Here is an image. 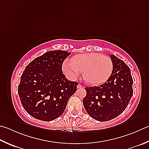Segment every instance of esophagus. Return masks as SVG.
<instances>
[{
    "label": "esophagus",
    "instance_id": "1",
    "mask_svg": "<svg viewBox=\"0 0 149 149\" xmlns=\"http://www.w3.org/2000/svg\"><path fill=\"white\" fill-rule=\"evenodd\" d=\"M77 86V88H80L83 87V85H81V84H79V85H78Z\"/></svg>",
    "mask_w": 149,
    "mask_h": 149
}]
</instances>
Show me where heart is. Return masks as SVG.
Listing matches in <instances>:
<instances>
[{
	"label": "heart",
	"mask_w": 149,
	"mask_h": 149,
	"mask_svg": "<svg viewBox=\"0 0 149 149\" xmlns=\"http://www.w3.org/2000/svg\"><path fill=\"white\" fill-rule=\"evenodd\" d=\"M113 64L109 56L98 53H89L74 56L63 65L64 74L71 79H77L80 73L86 83L99 85L106 81L111 75Z\"/></svg>",
	"instance_id": "b5f03b06"
}]
</instances>
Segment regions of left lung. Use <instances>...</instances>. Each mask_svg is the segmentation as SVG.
I'll return each instance as SVG.
<instances>
[{
  "label": "left lung",
  "mask_w": 149,
  "mask_h": 149,
  "mask_svg": "<svg viewBox=\"0 0 149 149\" xmlns=\"http://www.w3.org/2000/svg\"><path fill=\"white\" fill-rule=\"evenodd\" d=\"M113 72L107 81L100 85L85 87L83 100L88 114L96 120L108 121L123 113L133 96V79L129 67L121 59L110 55Z\"/></svg>",
  "instance_id": "1"
}]
</instances>
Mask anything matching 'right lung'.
Here are the masks:
<instances>
[{
  "instance_id": "right-lung-1",
  "label": "right lung",
  "mask_w": 149,
  "mask_h": 149,
  "mask_svg": "<svg viewBox=\"0 0 149 149\" xmlns=\"http://www.w3.org/2000/svg\"><path fill=\"white\" fill-rule=\"evenodd\" d=\"M71 53L50 51L34 59L21 76L18 94L23 107L40 120H55L63 114L78 83L63 73V62Z\"/></svg>"
}]
</instances>
